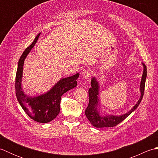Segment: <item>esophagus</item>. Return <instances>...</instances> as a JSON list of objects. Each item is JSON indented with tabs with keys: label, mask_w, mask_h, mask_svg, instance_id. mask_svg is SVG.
<instances>
[{
	"label": "esophagus",
	"mask_w": 158,
	"mask_h": 158,
	"mask_svg": "<svg viewBox=\"0 0 158 158\" xmlns=\"http://www.w3.org/2000/svg\"><path fill=\"white\" fill-rule=\"evenodd\" d=\"M92 74H93V71H92L91 69H86L83 73V77L84 79H89V77L92 76Z\"/></svg>",
	"instance_id": "esophagus-1"
}]
</instances>
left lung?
<instances>
[{"label":"left lung","mask_w":158,"mask_h":158,"mask_svg":"<svg viewBox=\"0 0 158 158\" xmlns=\"http://www.w3.org/2000/svg\"><path fill=\"white\" fill-rule=\"evenodd\" d=\"M143 66V72L141 77V81L140 84V97L136 105L131 109L130 110L123 115H107L101 111L100 107V99H99V83L97 81L95 77H92L91 79L92 87L89 89V104L85 109V114L87 118L91 123L92 126L96 127H109L117 126L128 117L134 110L137 109L140 105L144 94L145 90V81L147 78V66L144 63H142Z\"/></svg>","instance_id":"left-lung-1"}]
</instances>
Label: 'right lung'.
I'll list each match as a JSON object with an SVG mask.
<instances>
[{
  "instance_id": "1",
  "label": "right lung",
  "mask_w": 158,
  "mask_h": 158,
  "mask_svg": "<svg viewBox=\"0 0 158 158\" xmlns=\"http://www.w3.org/2000/svg\"><path fill=\"white\" fill-rule=\"evenodd\" d=\"M41 33L36 36L32 44L23 52L18 62L15 77V94L19 105L26 114L39 123H46L54 119L60 110L61 96L69 90L75 88L79 73L60 79L49 91L36 96H29L23 92L22 86L23 66L24 60L34 48Z\"/></svg>"
}]
</instances>
